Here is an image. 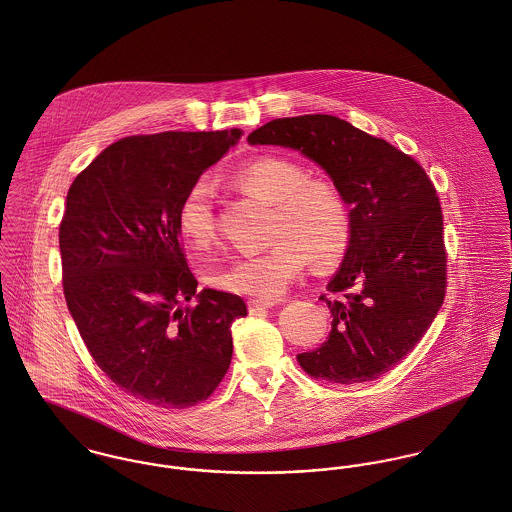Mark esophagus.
Returning a JSON list of instances; mask_svg holds the SVG:
<instances>
[{"mask_svg":"<svg viewBox=\"0 0 512 512\" xmlns=\"http://www.w3.org/2000/svg\"><path fill=\"white\" fill-rule=\"evenodd\" d=\"M278 301H270V299H248V309L250 313H256V311H266V309H272Z\"/></svg>","mask_w":512,"mask_h":512,"instance_id":"esophagus-1","label":"esophagus"}]
</instances>
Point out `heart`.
<instances>
[{"label":"heart","mask_w":512,"mask_h":512,"mask_svg":"<svg viewBox=\"0 0 512 512\" xmlns=\"http://www.w3.org/2000/svg\"><path fill=\"white\" fill-rule=\"evenodd\" d=\"M227 182L244 195L272 205L266 240L258 254L238 256L209 281L233 293L274 299L301 276L309 262L328 270L342 262L352 240V211L340 186L311 176L283 156H260L229 172ZM178 233L189 246L209 250L217 242L215 187L207 178L187 186L176 209Z\"/></svg>","instance_id":"heart-1"}]
</instances>
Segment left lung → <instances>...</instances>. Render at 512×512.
Instances as JSON below:
<instances>
[{
    "label": "left lung",
    "instance_id": "1",
    "mask_svg": "<svg viewBox=\"0 0 512 512\" xmlns=\"http://www.w3.org/2000/svg\"><path fill=\"white\" fill-rule=\"evenodd\" d=\"M250 144L301 150L344 191L352 240L321 295L332 330L321 348L297 356L330 383H364L393 370L436 319L448 287L444 215L419 162L334 115L274 119Z\"/></svg>",
    "mask_w": 512,
    "mask_h": 512
}]
</instances>
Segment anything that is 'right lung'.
Instances as JSON below:
<instances>
[{
  "label": "right lung",
  "mask_w": 512,
  "mask_h": 512,
  "mask_svg": "<svg viewBox=\"0 0 512 512\" xmlns=\"http://www.w3.org/2000/svg\"><path fill=\"white\" fill-rule=\"evenodd\" d=\"M240 135L166 131L117 140L66 195L58 240L68 311L99 370L152 407L209 399L231 366V326L246 317V303L227 291L197 293L176 209Z\"/></svg>",
  "instance_id": "add662e5"
}]
</instances>
